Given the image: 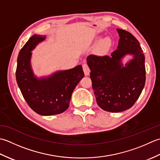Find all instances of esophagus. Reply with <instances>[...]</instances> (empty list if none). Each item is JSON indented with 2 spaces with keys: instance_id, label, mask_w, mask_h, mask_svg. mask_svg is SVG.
<instances>
[{
  "instance_id": "esophagus-1",
  "label": "esophagus",
  "mask_w": 160,
  "mask_h": 160,
  "mask_svg": "<svg viewBox=\"0 0 160 160\" xmlns=\"http://www.w3.org/2000/svg\"><path fill=\"white\" fill-rule=\"evenodd\" d=\"M83 72H84L85 75H86V76L89 75L90 72V68H89L88 66V65H87L86 63H84V64H83Z\"/></svg>"
}]
</instances>
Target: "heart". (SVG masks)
<instances>
[{
    "instance_id": "b5f03b06",
    "label": "heart",
    "mask_w": 160,
    "mask_h": 160,
    "mask_svg": "<svg viewBox=\"0 0 160 160\" xmlns=\"http://www.w3.org/2000/svg\"><path fill=\"white\" fill-rule=\"evenodd\" d=\"M112 45V41L110 40V38L108 37H106L103 38L101 42V45H102V48L103 50H107L110 48Z\"/></svg>"
}]
</instances>
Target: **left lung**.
<instances>
[{
	"label": "left lung",
	"mask_w": 160,
	"mask_h": 160,
	"mask_svg": "<svg viewBox=\"0 0 160 160\" xmlns=\"http://www.w3.org/2000/svg\"><path fill=\"white\" fill-rule=\"evenodd\" d=\"M118 47L110 55L90 54L87 57L92 89L98 106L108 112H119L134 105L146 81L145 57L139 41L130 32L117 29ZM134 58L123 67L121 58Z\"/></svg>",
	"instance_id": "8db88e82"
}]
</instances>
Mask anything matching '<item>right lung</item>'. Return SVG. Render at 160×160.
Here are the masks:
<instances>
[{
  "label": "right lung",
  "instance_id": "1",
  "mask_svg": "<svg viewBox=\"0 0 160 160\" xmlns=\"http://www.w3.org/2000/svg\"><path fill=\"white\" fill-rule=\"evenodd\" d=\"M45 36L34 35L19 52L16 78L28 106L38 115L50 116L63 112L69 107L72 93L84 77L82 66L58 71L38 79L31 68V51Z\"/></svg>",
  "mask_w": 160,
  "mask_h": 160
}]
</instances>
